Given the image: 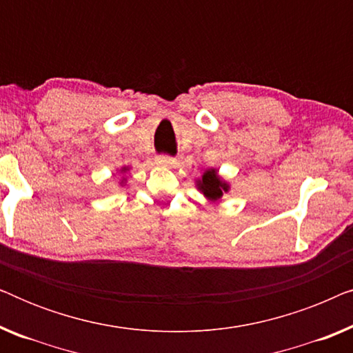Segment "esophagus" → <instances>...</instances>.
<instances>
[{
  "label": "esophagus",
  "instance_id": "obj_1",
  "mask_svg": "<svg viewBox=\"0 0 353 353\" xmlns=\"http://www.w3.org/2000/svg\"><path fill=\"white\" fill-rule=\"evenodd\" d=\"M156 163L162 167H173L175 165V159L165 156V154H161V156H156Z\"/></svg>",
  "mask_w": 353,
  "mask_h": 353
}]
</instances>
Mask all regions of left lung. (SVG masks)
<instances>
[{
    "instance_id": "8db88e82",
    "label": "left lung",
    "mask_w": 353,
    "mask_h": 353,
    "mask_svg": "<svg viewBox=\"0 0 353 353\" xmlns=\"http://www.w3.org/2000/svg\"><path fill=\"white\" fill-rule=\"evenodd\" d=\"M197 190L209 201H219L223 196V192H228L230 185L225 180H221L215 168H209L204 172L201 180H197Z\"/></svg>"
}]
</instances>
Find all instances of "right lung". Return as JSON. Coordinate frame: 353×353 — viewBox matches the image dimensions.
<instances>
[{
	"instance_id": "add662e5",
	"label": "right lung",
	"mask_w": 353,
	"mask_h": 353,
	"mask_svg": "<svg viewBox=\"0 0 353 353\" xmlns=\"http://www.w3.org/2000/svg\"><path fill=\"white\" fill-rule=\"evenodd\" d=\"M127 170H128V167H123V168H122V172H127Z\"/></svg>"
}]
</instances>
